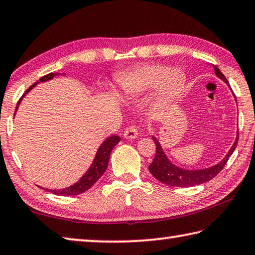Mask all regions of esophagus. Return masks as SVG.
<instances>
[{
	"instance_id": "1",
	"label": "esophagus",
	"mask_w": 255,
	"mask_h": 255,
	"mask_svg": "<svg viewBox=\"0 0 255 255\" xmlns=\"http://www.w3.org/2000/svg\"><path fill=\"white\" fill-rule=\"evenodd\" d=\"M124 137L127 139H135L138 137V130L135 126H129L126 128V130L124 131Z\"/></svg>"
}]
</instances>
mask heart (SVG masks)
<instances>
[{"label":"heart","mask_w":255,"mask_h":255,"mask_svg":"<svg viewBox=\"0 0 255 255\" xmlns=\"http://www.w3.org/2000/svg\"><path fill=\"white\" fill-rule=\"evenodd\" d=\"M185 75L179 69L170 70L162 64H146L120 77L119 91L125 98L139 96L157 86L156 100H177L184 90Z\"/></svg>","instance_id":"obj_1"}]
</instances>
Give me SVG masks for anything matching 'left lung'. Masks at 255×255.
<instances>
[{"mask_svg":"<svg viewBox=\"0 0 255 255\" xmlns=\"http://www.w3.org/2000/svg\"><path fill=\"white\" fill-rule=\"evenodd\" d=\"M212 67L213 69H215V74L218 78H220L222 82H225L227 84V86L230 88L228 80L226 79V77L224 75H222V72L218 69V67L216 66H212ZM230 91H232V88H230ZM233 95L234 98H235V94H234V93ZM152 138L154 140L155 146H156V153H155L154 159H153L152 163L148 165V170L152 173V176L154 177L155 179L161 181V183H163L168 186H173V187H192V186L201 185V184L207 183L209 180H211L222 170V168H224L225 164L227 163L230 155L233 154L237 146L238 130H237L235 142H234L233 146L230 147V149L224 159H222L220 162H218L217 164L212 165V167L203 168V169H185L173 164L171 161L169 160L167 154H165V152L163 151V148L161 146V144L159 140H157L156 137L152 136Z\"/></svg>","mask_w":255,"mask_h":255,"instance_id":"left-lung-1","label":"left lung"}]
</instances>
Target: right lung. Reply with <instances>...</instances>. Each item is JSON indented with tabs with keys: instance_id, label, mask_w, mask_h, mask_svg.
Returning a JSON list of instances; mask_svg holds the SVG:
<instances>
[{
	"instance_id": "obj_1",
	"label": "right lung",
	"mask_w": 255,
	"mask_h": 255,
	"mask_svg": "<svg viewBox=\"0 0 255 255\" xmlns=\"http://www.w3.org/2000/svg\"><path fill=\"white\" fill-rule=\"evenodd\" d=\"M55 76H59V74L51 72V74H47L46 76L42 77V78L39 79V82H36L34 85H31V86L26 91L25 94L22 95V98L19 100V102L17 103V107H15V112L18 111L19 104L22 101V99L25 98L27 93H29L37 84L48 82V80L53 79ZM14 116H15V113H14ZM119 142H120V137L117 135H112L110 137H108L106 140H103V143L101 144L98 148V152H96L94 160H93V162L90 165V168L87 169V171L85 172L84 175L80 177V179L78 181H76L74 185H71V186H69V187H66V188H59V189L44 188V189L55 194V195H61V196L78 195V194L86 192L87 189H90L92 186L100 179V177L102 176L104 172H106L112 149ZM38 187H40V186H38ZM40 188H43V187H40Z\"/></svg>"
}]
</instances>
